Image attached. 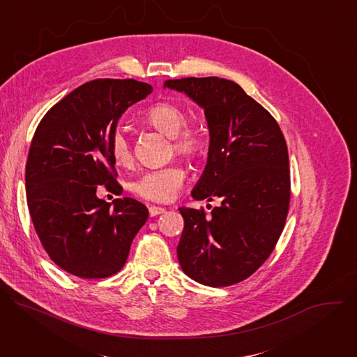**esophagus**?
Returning <instances> with one entry per match:
<instances>
[{"mask_svg": "<svg viewBox=\"0 0 357 357\" xmlns=\"http://www.w3.org/2000/svg\"><path fill=\"white\" fill-rule=\"evenodd\" d=\"M148 212H149V216H158V215H161V213H164L165 212V208H161V206H149L148 208Z\"/></svg>", "mask_w": 357, "mask_h": 357, "instance_id": "34e87169", "label": "esophagus"}]
</instances>
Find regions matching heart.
<instances>
[{"label": "heart", "instance_id": "b5f03b06", "mask_svg": "<svg viewBox=\"0 0 357 357\" xmlns=\"http://www.w3.org/2000/svg\"><path fill=\"white\" fill-rule=\"evenodd\" d=\"M186 120L183 107L175 101H158L148 107L142 123L154 128L172 141V151L188 160L197 158L206 146V127L200 120ZM110 154L116 165L130 167L132 162V145L126 132L117 130L110 138ZM185 179L179 165H168L141 174L132 183L131 190L152 202L171 200Z\"/></svg>", "mask_w": 357, "mask_h": 357}]
</instances>
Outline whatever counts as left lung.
I'll list each match as a JSON object with an SVG mask.
<instances>
[{
    "mask_svg": "<svg viewBox=\"0 0 357 357\" xmlns=\"http://www.w3.org/2000/svg\"><path fill=\"white\" fill-rule=\"evenodd\" d=\"M205 109L211 145L208 164L192 192L220 199L205 209H185L178 260L186 275L209 287H229L256 273L285 226L289 160L275 119L234 82L220 77L165 80Z\"/></svg>",
    "mask_w": 357,
    "mask_h": 357,
    "instance_id": "obj_1",
    "label": "left lung"
}]
</instances>
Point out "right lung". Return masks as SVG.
I'll return each instance as SVG.
<instances>
[{"mask_svg":"<svg viewBox=\"0 0 357 357\" xmlns=\"http://www.w3.org/2000/svg\"><path fill=\"white\" fill-rule=\"evenodd\" d=\"M151 91L134 79H96L49 109L36 127L25 168L28 209L47 256L69 274H117L148 219L138 200L114 199L112 208L96 190L105 185L121 195L110 138L121 114Z\"/></svg>","mask_w":357,"mask_h":357,"instance_id":"add662e5","label":"right lung"}]
</instances>
